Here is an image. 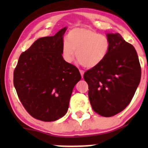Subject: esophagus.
<instances>
[{
	"mask_svg": "<svg viewBox=\"0 0 148 148\" xmlns=\"http://www.w3.org/2000/svg\"><path fill=\"white\" fill-rule=\"evenodd\" d=\"M79 71H80V74H81L82 77H83V76H84V71L83 70H82V69H80V70H79Z\"/></svg>",
	"mask_w": 148,
	"mask_h": 148,
	"instance_id": "34e87169",
	"label": "esophagus"
}]
</instances>
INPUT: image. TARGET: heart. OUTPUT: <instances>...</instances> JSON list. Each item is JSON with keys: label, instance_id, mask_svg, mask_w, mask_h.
<instances>
[{"label": "heart", "instance_id": "heart-1", "mask_svg": "<svg viewBox=\"0 0 148 148\" xmlns=\"http://www.w3.org/2000/svg\"><path fill=\"white\" fill-rule=\"evenodd\" d=\"M110 49V41L89 28H76L67 34V41L62 46V59L70 64L76 56L86 68L97 66L107 57Z\"/></svg>", "mask_w": 148, "mask_h": 148}]
</instances>
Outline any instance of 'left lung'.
I'll return each mask as SVG.
<instances>
[{
	"label": "left lung",
	"mask_w": 148,
	"mask_h": 148,
	"mask_svg": "<svg viewBox=\"0 0 148 148\" xmlns=\"http://www.w3.org/2000/svg\"><path fill=\"white\" fill-rule=\"evenodd\" d=\"M110 49L97 66L87 70L84 79L89 86L92 109L109 117L125 110L135 95L141 78V67L134 46L121 35L108 34Z\"/></svg>",
	"instance_id": "left-lung-1"
}]
</instances>
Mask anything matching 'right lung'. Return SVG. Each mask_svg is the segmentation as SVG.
Masks as SVG:
<instances>
[{"mask_svg": "<svg viewBox=\"0 0 148 148\" xmlns=\"http://www.w3.org/2000/svg\"><path fill=\"white\" fill-rule=\"evenodd\" d=\"M66 30L37 39L21 54L13 72L18 97L36 120L52 122L65 115L74 86L82 78L78 69L62 59Z\"/></svg>", "mask_w": 148, "mask_h": 148, "instance_id": "right-lung-1", "label": "right lung"}]
</instances>
